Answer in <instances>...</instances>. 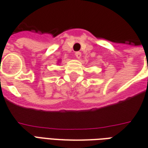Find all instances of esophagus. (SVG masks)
I'll use <instances>...</instances> for the list:
<instances>
[{"label":"esophagus","instance_id":"esophagus-1","mask_svg":"<svg viewBox=\"0 0 148 148\" xmlns=\"http://www.w3.org/2000/svg\"><path fill=\"white\" fill-rule=\"evenodd\" d=\"M81 55H82V53H80V52H75V57L77 58V59H80V57H81Z\"/></svg>","mask_w":148,"mask_h":148}]
</instances>
